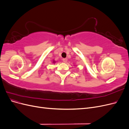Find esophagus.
I'll return each mask as SVG.
<instances>
[{
	"instance_id": "34e87169",
	"label": "esophagus",
	"mask_w": 129,
	"mask_h": 129,
	"mask_svg": "<svg viewBox=\"0 0 129 129\" xmlns=\"http://www.w3.org/2000/svg\"><path fill=\"white\" fill-rule=\"evenodd\" d=\"M62 60H63V62H66L67 61V58H63V59H62Z\"/></svg>"
}]
</instances>
